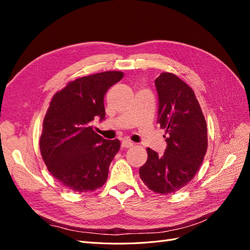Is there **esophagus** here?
<instances>
[{"mask_svg": "<svg viewBox=\"0 0 250 250\" xmlns=\"http://www.w3.org/2000/svg\"><path fill=\"white\" fill-rule=\"evenodd\" d=\"M121 146H122V148H130L133 146V144L129 141H123L122 144H121Z\"/></svg>", "mask_w": 250, "mask_h": 250, "instance_id": "34e87169", "label": "esophagus"}]
</instances>
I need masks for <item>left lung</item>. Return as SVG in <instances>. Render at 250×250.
Instances as JSON below:
<instances>
[{
	"mask_svg": "<svg viewBox=\"0 0 250 250\" xmlns=\"http://www.w3.org/2000/svg\"><path fill=\"white\" fill-rule=\"evenodd\" d=\"M158 119L167 148L161 156L147 148L140 177L148 188L166 195L180 190L198 172L208 149L207 122L194 90L172 73L155 79Z\"/></svg>",
	"mask_w": 250,
	"mask_h": 250,
	"instance_id": "1",
	"label": "left lung"
}]
</instances>
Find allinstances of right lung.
I'll list each match as a JSON object with an SVG mask.
<instances>
[{
	"label": "right lung",
	"mask_w": 250,
	"mask_h": 250,
	"mask_svg": "<svg viewBox=\"0 0 250 250\" xmlns=\"http://www.w3.org/2000/svg\"><path fill=\"white\" fill-rule=\"evenodd\" d=\"M119 71L102 72L67 83L50 102L42 123L40 149L49 172L74 192L101 188L121 143L95 132V118H105L104 96L123 78Z\"/></svg>",
	"instance_id": "1"
}]
</instances>
